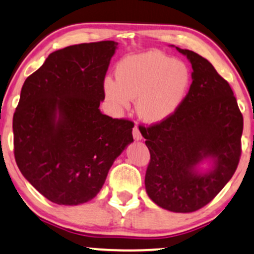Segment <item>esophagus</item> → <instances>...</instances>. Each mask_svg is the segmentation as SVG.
Listing matches in <instances>:
<instances>
[{
    "label": "esophagus",
    "mask_w": 254,
    "mask_h": 254,
    "mask_svg": "<svg viewBox=\"0 0 254 254\" xmlns=\"http://www.w3.org/2000/svg\"><path fill=\"white\" fill-rule=\"evenodd\" d=\"M133 138H134V140H136V141H139V140L142 139V135H141V133H140L138 127L133 128Z\"/></svg>",
    "instance_id": "obj_1"
}]
</instances>
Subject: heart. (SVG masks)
<instances>
[{
	"instance_id": "heart-1",
	"label": "heart",
	"mask_w": 254,
	"mask_h": 254,
	"mask_svg": "<svg viewBox=\"0 0 254 254\" xmlns=\"http://www.w3.org/2000/svg\"><path fill=\"white\" fill-rule=\"evenodd\" d=\"M115 80L107 78L106 97L116 110L128 109L135 98L140 120L156 125L172 118L189 94L191 71L184 62L160 51L128 56L115 68Z\"/></svg>"
}]
</instances>
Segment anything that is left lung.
Instances as JSON below:
<instances>
[{"label": "left lung", "instance_id": "1", "mask_svg": "<svg viewBox=\"0 0 254 254\" xmlns=\"http://www.w3.org/2000/svg\"><path fill=\"white\" fill-rule=\"evenodd\" d=\"M176 50L191 64L189 94L169 120L139 129L151 153L148 197L166 210L191 213L209 203L234 175L244 119L231 86L213 65L192 51Z\"/></svg>", "mask_w": 254, "mask_h": 254}]
</instances>
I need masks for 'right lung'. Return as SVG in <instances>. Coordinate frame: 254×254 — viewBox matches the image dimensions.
I'll list each match as a JSON object with an SVG mask.
<instances>
[{
    "label": "right lung",
    "instance_id": "obj_1",
    "mask_svg": "<svg viewBox=\"0 0 254 254\" xmlns=\"http://www.w3.org/2000/svg\"><path fill=\"white\" fill-rule=\"evenodd\" d=\"M116 49L118 43L106 40L55 51L21 89L13 118L15 160L23 177L53 203L91 201L133 141L132 122L98 108Z\"/></svg>",
    "mask_w": 254,
    "mask_h": 254
}]
</instances>
